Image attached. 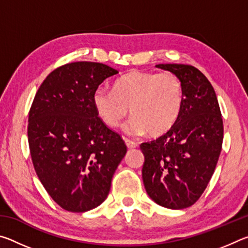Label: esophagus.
<instances>
[{
  "label": "esophagus",
  "instance_id": "1",
  "mask_svg": "<svg viewBox=\"0 0 248 248\" xmlns=\"http://www.w3.org/2000/svg\"><path fill=\"white\" fill-rule=\"evenodd\" d=\"M124 140V143H125V145H127L128 149H134V148H137V146H138L136 142H133V141L129 140V139H125V138Z\"/></svg>",
  "mask_w": 248,
  "mask_h": 248
}]
</instances>
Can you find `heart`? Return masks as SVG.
<instances>
[{"label": "heart", "mask_w": 248, "mask_h": 248, "mask_svg": "<svg viewBox=\"0 0 248 248\" xmlns=\"http://www.w3.org/2000/svg\"><path fill=\"white\" fill-rule=\"evenodd\" d=\"M183 102V83L171 72L133 70L117 79L114 90L98 87L93 94L96 114L108 127H118L130 110L124 131L131 136L164 134L177 120Z\"/></svg>", "instance_id": "obj_1"}]
</instances>
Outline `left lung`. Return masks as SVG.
Returning a JSON list of instances; mask_svg holds the SVG:
<instances>
[{
	"mask_svg": "<svg viewBox=\"0 0 248 248\" xmlns=\"http://www.w3.org/2000/svg\"><path fill=\"white\" fill-rule=\"evenodd\" d=\"M177 75L184 102L176 123L164 136L140 145L142 179L154 202L184 209L202 195L215 173L223 141V121L216 92L195 66L157 64Z\"/></svg>",
	"mask_w": 248,
	"mask_h": 248,
	"instance_id": "1",
	"label": "left lung"
}]
</instances>
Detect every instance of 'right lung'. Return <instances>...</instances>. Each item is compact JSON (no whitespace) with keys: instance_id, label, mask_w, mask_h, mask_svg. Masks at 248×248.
Wrapping results in <instances>:
<instances>
[{"instance_id":"add662e5","label":"right lung","mask_w":248,"mask_h":248,"mask_svg":"<svg viewBox=\"0 0 248 248\" xmlns=\"http://www.w3.org/2000/svg\"><path fill=\"white\" fill-rule=\"evenodd\" d=\"M119 72L98 62L52 71L33 98L28 143L36 174L62 209L85 212L102 204L127 146L95 111L93 94Z\"/></svg>"}]
</instances>
